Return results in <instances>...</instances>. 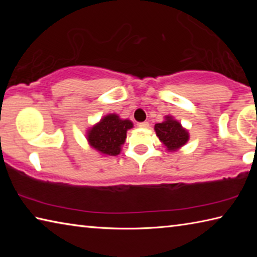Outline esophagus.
Listing matches in <instances>:
<instances>
[{
	"label": "esophagus",
	"mask_w": 257,
	"mask_h": 257,
	"mask_svg": "<svg viewBox=\"0 0 257 257\" xmlns=\"http://www.w3.org/2000/svg\"><path fill=\"white\" fill-rule=\"evenodd\" d=\"M138 125H139V127H141V128H147V127H149V125H150V123L147 122V121H144V122H139Z\"/></svg>",
	"instance_id": "esophagus-1"
}]
</instances>
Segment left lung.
I'll list each match as a JSON object with an SVG mask.
<instances>
[{
    "label": "left lung",
    "instance_id": "8db88e82",
    "mask_svg": "<svg viewBox=\"0 0 257 257\" xmlns=\"http://www.w3.org/2000/svg\"><path fill=\"white\" fill-rule=\"evenodd\" d=\"M154 130L161 143L167 147L169 152H176L184 146L189 139V134L182 127L179 121L167 115L164 121L156 123Z\"/></svg>",
    "mask_w": 257,
    "mask_h": 257
}]
</instances>
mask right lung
Returning a JSON list of instances; mask_svg holds the SVG:
<instances>
[{
    "label": "right lung",
    "instance_id": "right-lung-1",
    "mask_svg": "<svg viewBox=\"0 0 257 257\" xmlns=\"http://www.w3.org/2000/svg\"><path fill=\"white\" fill-rule=\"evenodd\" d=\"M134 127L130 120H122L118 114L111 113L99 120L87 132L88 144L101 154L116 156L127 138V132Z\"/></svg>",
    "mask_w": 257,
    "mask_h": 257
}]
</instances>
